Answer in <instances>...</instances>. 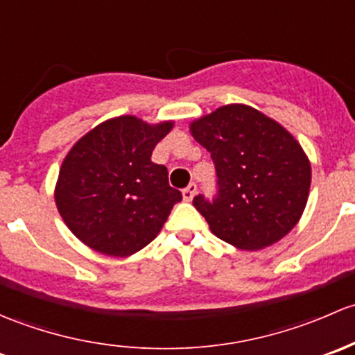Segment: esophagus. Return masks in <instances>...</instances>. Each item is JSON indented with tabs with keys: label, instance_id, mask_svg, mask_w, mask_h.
<instances>
[{
	"label": "esophagus",
	"instance_id": "34e87169",
	"mask_svg": "<svg viewBox=\"0 0 355 355\" xmlns=\"http://www.w3.org/2000/svg\"><path fill=\"white\" fill-rule=\"evenodd\" d=\"M195 195H196V184H195V182H191L188 188L182 189V198H184V202H191V200L195 198Z\"/></svg>",
	"mask_w": 355,
	"mask_h": 355
}]
</instances>
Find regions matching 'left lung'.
<instances>
[{
	"label": "left lung",
	"mask_w": 355,
	"mask_h": 355,
	"mask_svg": "<svg viewBox=\"0 0 355 355\" xmlns=\"http://www.w3.org/2000/svg\"><path fill=\"white\" fill-rule=\"evenodd\" d=\"M210 152L217 196L193 205L210 231L244 251L287 236L301 218L311 186V164L299 141L272 118L244 104H227L189 124Z\"/></svg>",
	"instance_id": "1"
}]
</instances>
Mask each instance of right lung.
<instances>
[{
  "mask_svg": "<svg viewBox=\"0 0 355 355\" xmlns=\"http://www.w3.org/2000/svg\"><path fill=\"white\" fill-rule=\"evenodd\" d=\"M173 121L107 119L80 138L61 164L54 200L68 229L94 251L131 257L157 237L182 195L152 162Z\"/></svg>",
  "mask_w": 355,
  "mask_h": 355,
  "instance_id": "right-lung-1",
  "label": "right lung"
}]
</instances>
